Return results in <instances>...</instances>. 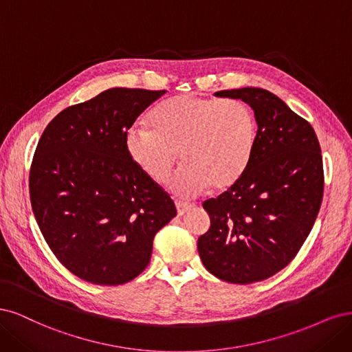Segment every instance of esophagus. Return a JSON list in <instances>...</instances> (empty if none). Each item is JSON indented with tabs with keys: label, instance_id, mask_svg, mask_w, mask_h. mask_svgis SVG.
Returning <instances> with one entry per match:
<instances>
[{
	"label": "esophagus",
	"instance_id": "1",
	"mask_svg": "<svg viewBox=\"0 0 352 352\" xmlns=\"http://www.w3.org/2000/svg\"><path fill=\"white\" fill-rule=\"evenodd\" d=\"M175 208H177V212H178V217H183V214L192 208V205H190V203L187 201H181V200H177L175 201Z\"/></svg>",
	"mask_w": 352,
	"mask_h": 352
}]
</instances>
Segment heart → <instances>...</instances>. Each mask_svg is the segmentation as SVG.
Instances as JSON below:
<instances>
[{
	"label": "heart",
	"instance_id": "1",
	"mask_svg": "<svg viewBox=\"0 0 352 352\" xmlns=\"http://www.w3.org/2000/svg\"><path fill=\"white\" fill-rule=\"evenodd\" d=\"M147 124L126 133L127 155L161 184L171 175L181 151L186 164L168 186L178 196H195L210 186L232 187L256 151L257 121L241 100L179 95L156 105Z\"/></svg>",
	"mask_w": 352,
	"mask_h": 352
}]
</instances>
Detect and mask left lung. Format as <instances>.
<instances>
[{"mask_svg":"<svg viewBox=\"0 0 352 352\" xmlns=\"http://www.w3.org/2000/svg\"><path fill=\"white\" fill-rule=\"evenodd\" d=\"M254 111L250 166L218 199L203 203L210 228L197 241L205 267L231 283H253L289 265L309 236L323 197L320 144L310 124L269 90H221Z\"/></svg>","mask_w":352,"mask_h":352,"instance_id":"left-lung-1","label":"left lung"}]
</instances>
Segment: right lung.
Masks as SVG:
<instances>
[{
    "label": "right lung",
    "mask_w": 352,
    "mask_h": 352,
    "mask_svg": "<svg viewBox=\"0 0 352 352\" xmlns=\"http://www.w3.org/2000/svg\"><path fill=\"white\" fill-rule=\"evenodd\" d=\"M165 90L112 87L65 108L41 135L30 168L33 214L56 258L96 285H121L151 262L175 205L126 151V133Z\"/></svg>",
    "instance_id": "obj_1"
}]
</instances>
